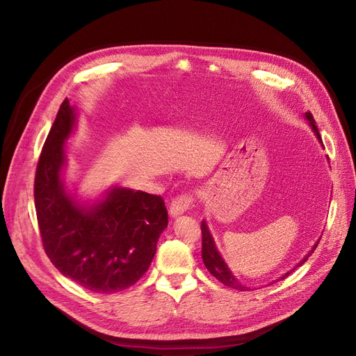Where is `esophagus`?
Segmentation results:
<instances>
[{
    "instance_id": "obj_1",
    "label": "esophagus",
    "mask_w": 356,
    "mask_h": 356,
    "mask_svg": "<svg viewBox=\"0 0 356 356\" xmlns=\"http://www.w3.org/2000/svg\"><path fill=\"white\" fill-rule=\"evenodd\" d=\"M193 208V196L189 193H184L180 196H176L168 208V213L172 218H177Z\"/></svg>"
}]
</instances>
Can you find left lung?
Instances as JSON below:
<instances>
[{
	"label": "left lung",
	"mask_w": 356,
	"mask_h": 356,
	"mask_svg": "<svg viewBox=\"0 0 356 356\" xmlns=\"http://www.w3.org/2000/svg\"><path fill=\"white\" fill-rule=\"evenodd\" d=\"M305 118L309 121V125L312 127L316 138L319 140V143H322V138H321V134H319V129H317V127H316V121H314L313 115L310 114V112H306ZM200 229H202V258H203V263H204V266H207L208 271H209L215 278H218L223 286H228V287L235 289V290H239V291H248V290H251V289L247 287L245 284H241V283H239V280L232 274V271H231L229 267L227 266L225 259H223L222 255L219 254V251H218V248H216V244H215V241H213V238H212V234H211V231H209V228H208L207 220H202ZM319 241H321V238L317 239V242L313 245V248L305 255V258L300 261V263L296 264L290 271H287V273L283 274L282 277H278L277 280H274V282H271L270 284H274V283L280 282V280H284V278L289 277L296 268L302 267V266L306 263V261L309 259V257L313 254V251L316 250L317 244H319Z\"/></svg>",
	"instance_id": "8db88e82"
}]
</instances>
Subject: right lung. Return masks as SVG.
I'll return each instance as SVG.
<instances>
[{"instance_id":"add662e5","label":"right lung","mask_w":356,"mask_h":356,"mask_svg":"<svg viewBox=\"0 0 356 356\" xmlns=\"http://www.w3.org/2000/svg\"><path fill=\"white\" fill-rule=\"evenodd\" d=\"M76 124L78 108L66 98L37 164V222L56 268L93 293L112 294L136 284L148 270L167 228V209L160 196L121 186H112L93 202L69 193L65 143Z\"/></svg>"}]
</instances>
